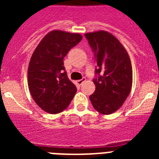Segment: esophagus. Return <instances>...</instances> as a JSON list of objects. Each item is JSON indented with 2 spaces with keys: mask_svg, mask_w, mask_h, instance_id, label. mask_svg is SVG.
I'll list each match as a JSON object with an SVG mask.
<instances>
[{
  "mask_svg": "<svg viewBox=\"0 0 159 159\" xmlns=\"http://www.w3.org/2000/svg\"><path fill=\"white\" fill-rule=\"evenodd\" d=\"M85 81H86V79L83 78V79H81V80H77L75 83H76L77 85H79V86H80L81 84H82L84 82H85Z\"/></svg>",
  "mask_w": 159,
  "mask_h": 159,
  "instance_id": "34e87169",
  "label": "esophagus"
}]
</instances>
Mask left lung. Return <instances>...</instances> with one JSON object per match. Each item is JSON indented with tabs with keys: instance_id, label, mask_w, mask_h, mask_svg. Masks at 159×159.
Here are the masks:
<instances>
[{
	"instance_id": "left-lung-1",
	"label": "left lung",
	"mask_w": 159,
	"mask_h": 159,
	"mask_svg": "<svg viewBox=\"0 0 159 159\" xmlns=\"http://www.w3.org/2000/svg\"><path fill=\"white\" fill-rule=\"evenodd\" d=\"M94 52L97 68L93 80L95 91L90 100L97 111L110 115L121 107L132 88V67L126 49L106 31L85 34Z\"/></svg>"
}]
</instances>
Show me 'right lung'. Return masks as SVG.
I'll return each instance as SVG.
<instances>
[{
	"label": "right lung",
	"mask_w": 159,
	"mask_h": 159,
	"mask_svg": "<svg viewBox=\"0 0 159 159\" xmlns=\"http://www.w3.org/2000/svg\"><path fill=\"white\" fill-rule=\"evenodd\" d=\"M82 38L79 33L51 31L32 53L28 69V85L32 99L45 112H62L76 93L75 84L65 71L64 58Z\"/></svg>",
	"instance_id": "add662e5"
}]
</instances>
